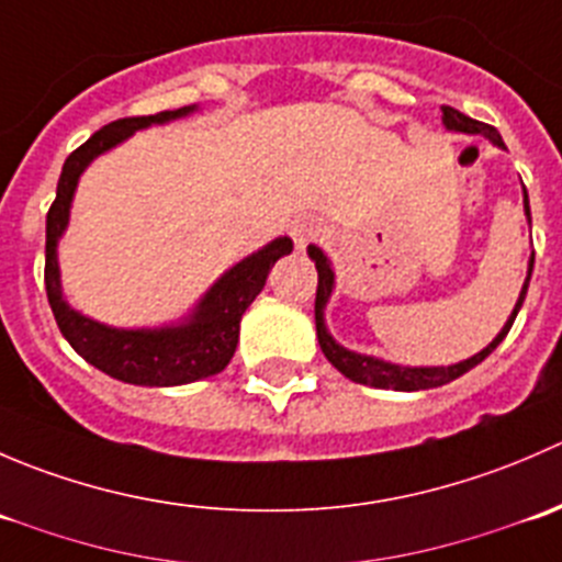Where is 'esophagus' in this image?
<instances>
[{
  "mask_svg": "<svg viewBox=\"0 0 562 562\" xmlns=\"http://www.w3.org/2000/svg\"><path fill=\"white\" fill-rule=\"evenodd\" d=\"M321 234H323L321 223H317V220H313V217L296 220V225H293V231H291L293 241H296V245L302 247V249L307 247V245H313V241L321 239Z\"/></svg>",
  "mask_w": 562,
  "mask_h": 562,
  "instance_id": "1",
  "label": "esophagus"
}]
</instances>
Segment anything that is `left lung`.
Here are the masks:
<instances>
[{
    "label": "left lung",
    "mask_w": 562,
    "mask_h": 562,
    "mask_svg": "<svg viewBox=\"0 0 562 562\" xmlns=\"http://www.w3.org/2000/svg\"><path fill=\"white\" fill-rule=\"evenodd\" d=\"M443 122H446V127H449V130H459V133H481V135H486L492 144L503 146L501 133H497L492 124L475 122V119L459 113L457 108L443 105ZM525 212H527V217H530V203H527V192H525ZM310 258L315 260V269H317V293H315L317 342H321V350L326 353V359L331 361V364L337 367V370L342 372L345 378H350L353 383H364V386H375V389H394V391H422V389H438V386H446V383L457 381L459 375H464V372L473 370L475 364H481V361H484L486 356H490L492 350H495L497 345L506 339V334L512 331V326H514V317H517L519 307H522V302L527 296V285H530L532 260H536V255L530 258L522 293H519L517 307H514V313H512V317H508L506 326H503V331L497 334V337L492 339V342L486 345L481 353H475L473 359L459 361V364H451V367H400V364H389V361L372 359V356L350 353V350H345L342 345L334 342V339L328 337L326 326H323V307H326L328 296H331L334 271H331V266H328L326 255H323L317 247H310Z\"/></svg>",
    "instance_id": "8db88e82"
}]
</instances>
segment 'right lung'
<instances>
[{
    "instance_id": "1",
    "label": "right lung",
    "mask_w": 562,
    "mask_h": 562,
    "mask_svg": "<svg viewBox=\"0 0 562 562\" xmlns=\"http://www.w3.org/2000/svg\"><path fill=\"white\" fill-rule=\"evenodd\" d=\"M195 111V105L160 111L155 116H127L105 124L92 135L87 144L78 146L61 168L56 198L45 217V293L54 310L56 326L65 334L78 356L103 370L116 381L133 383V386H181L195 383L201 378L223 372L234 356L239 342V323L252 299L263 291L266 277L271 266L293 249L288 236L274 239L271 245L258 249L255 255L225 271L212 291L198 304L195 315L181 326L171 328H138V331H122L108 328L103 323L89 321L67 307L59 288V263H56V241L65 231L70 217V201L76 192L78 176L98 155L122 144L124 138L149 124L171 122L176 116Z\"/></svg>"
}]
</instances>
